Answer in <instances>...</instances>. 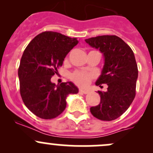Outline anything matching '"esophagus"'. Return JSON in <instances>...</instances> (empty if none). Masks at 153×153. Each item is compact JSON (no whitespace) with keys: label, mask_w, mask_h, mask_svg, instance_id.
<instances>
[{"label":"esophagus","mask_w":153,"mask_h":153,"mask_svg":"<svg viewBox=\"0 0 153 153\" xmlns=\"http://www.w3.org/2000/svg\"><path fill=\"white\" fill-rule=\"evenodd\" d=\"M79 92H81V93H84V94H87L88 90H85V89H80Z\"/></svg>","instance_id":"esophagus-1"}]
</instances>
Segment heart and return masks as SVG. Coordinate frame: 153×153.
<instances>
[{"label": "heart", "mask_w": 153, "mask_h": 153, "mask_svg": "<svg viewBox=\"0 0 153 153\" xmlns=\"http://www.w3.org/2000/svg\"><path fill=\"white\" fill-rule=\"evenodd\" d=\"M94 78V75L91 72L77 71L72 75V79L74 82L81 87H86Z\"/></svg>", "instance_id": "obj_1"}]
</instances>
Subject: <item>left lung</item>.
<instances>
[{
	"label": "left lung",
	"mask_w": 153,
	"mask_h": 153,
	"mask_svg": "<svg viewBox=\"0 0 153 153\" xmlns=\"http://www.w3.org/2000/svg\"><path fill=\"white\" fill-rule=\"evenodd\" d=\"M90 47L99 49L104 58L101 74L95 82L101 87L107 84L106 92L98 91L101 97L98 105L90 112L101 121H112L129 107L135 96L138 66L132 49L119 37L101 35L86 39Z\"/></svg>",
	"instance_id": "1"
}]
</instances>
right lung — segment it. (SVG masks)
Returning a JSON list of instances; mask_svg holds the SVG:
<instances>
[{"mask_svg":"<svg viewBox=\"0 0 153 153\" xmlns=\"http://www.w3.org/2000/svg\"><path fill=\"white\" fill-rule=\"evenodd\" d=\"M78 44L77 38L49 31L35 36L24 50L18 69L20 92L25 106L36 116L56 118L65 109L68 95L78 92L71 81L60 85L51 81Z\"/></svg>","mask_w":153,"mask_h":153,"instance_id":"obj_1","label":"right lung"}]
</instances>
